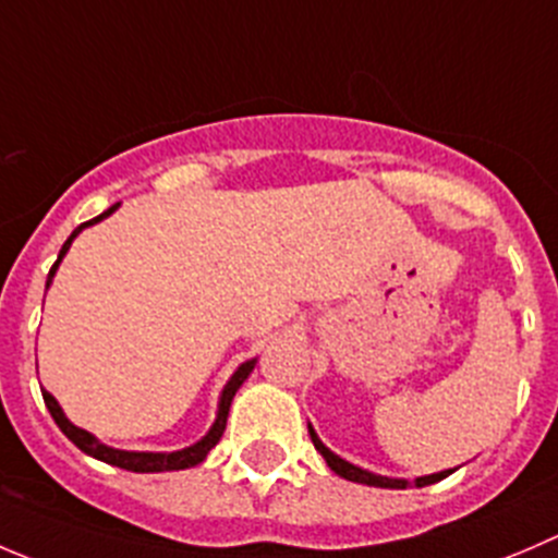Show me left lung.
I'll list each match as a JSON object with an SVG mask.
<instances>
[{
  "instance_id": "1",
  "label": "left lung",
  "mask_w": 558,
  "mask_h": 558,
  "mask_svg": "<svg viewBox=\"0 0 558 558\" xmlns=\"http://www.w3.org/2000/svg\"><path fill=\"white\" fill-rule=\"evenodd\" d=\"M307 434H311L313 447L322 452V458L327 461V466L332 469L335 474H340L343 480H351V483H360V485H373V488H405V485H409V480L381 477V474H373V472H367V469H360V466H354V463L343 461V458L335 456L329 447H324V441L318 439L316 430H313V425H307ZM452 472H456V469H447V472H439V474H428V477H416L414 485L416 488H425V485H434V483H439V480L450 477Z\"/></svg>"
}]
</instances>
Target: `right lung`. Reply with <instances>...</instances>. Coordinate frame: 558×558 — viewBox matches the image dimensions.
Instances as JSON below:
<instances>
[{
	"label": "right lung",
	"instance_id": "1",
	"mask_svg": "<svg viewBox=\"0 0 558 558\" xmlns=\"http://www.w3.org/2000/svg\"><path fill=\"white\" fill-rule=\"evenodd\" d=\"M117 207H119V204H113V207H108L102 215H97V218H92V220H86V223H81L78 229H75L73 234L68 236V242H64L62 251H59V258H57V262H53L51 272H48L46 289H48V286H51V280H53V275H57V267H59V262H62V258H64V253L70 251V242H73L75 236H78L81 231L86 229V226L100 223L102 218H108V215H111ZM253 367H256V360H247V362H242L240 367H236L234 376L229 378V384H226L223 392H220L218 416H215V423H213V428H209V434L204 436L202 441H196V445L185 447V450H177V452H128V450H113V447L100 445V441H97L95 436L89 434V430L75 428V425L70 423L68 416H64L62 405L57 403V398H53L51 392H46V389H43V400H46L48 411H51L53 423L59 425V430H62V434L68 436V439L73 441V445L78 447L81 452H86V456L97 458V461H102V463H111V466L128 469V472H142V474H147V472H180V469L198 466V463H202L204 458L209 456V450H213V447L218 445L220 436H223V430H226V420H229L231 400H234L236 389L242 387V381H245V378L251 376Z\"/></svg>",
	"mask_w": 558,
	"mask_h": 558
}]
</instances>
